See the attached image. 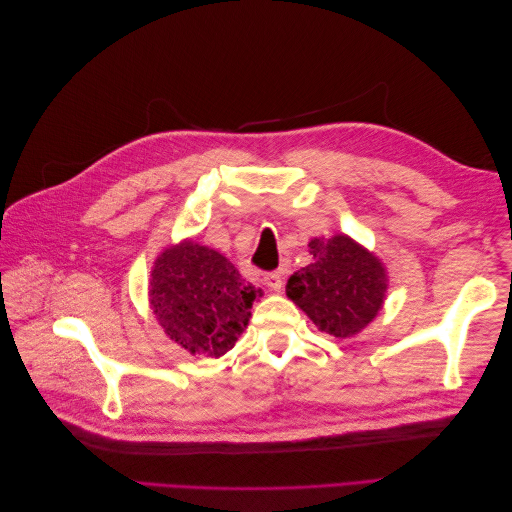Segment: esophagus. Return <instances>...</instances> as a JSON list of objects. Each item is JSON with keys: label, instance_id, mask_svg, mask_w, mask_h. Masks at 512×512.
<instances>
[{"label": "esophagus", "instance_id": "1", "mask_svg": "<svg viewBox=\"0 0 512 512\" xmlns=\"http://www.w3.org/2000/svg\"><path fill=\"white\" fill-rule=\"evenodd\" d=\"M265 284H267V288H269V290H273V292H280V290H282V286H284V275H282V271L269 273V275L265 277Z\"/></svg>", "mask_w": 512, "mask_h": 512}]
</instances>
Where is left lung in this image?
<instances>
[{
	"label": "left lung",
	"mask_w": 512,
	"mask_h": 512,
	"mask_svg": "<svg viewBox=\"0 0 512 512\" xmlns=\"http://www.w3.org/2000/svg\"><path fill=\"white\" fill-rule=\"evenodd\" d=\"M307 247L312 262L290 275L288 299L322 333L339 339L361 333L380 314L389 292L384 262L344 232L314 237Z\"/></svg>",
	"instance_id": "1"
}]
</instances>
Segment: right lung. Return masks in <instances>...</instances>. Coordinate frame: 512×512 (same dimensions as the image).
<instances>
[{
	"instance_id": "add662e5",
	"label": "right lung",
	"mask_w": 512,
	"mask_h": 512,
	"mask_svg": "<svg viewBox=\"0 0 512 512\" xmlns=\"http://www.w3.org/2000/svg\"><path fill=\"white\" fill-rule=\"evenodd\" d=\"M260 290L232 262L194 239L170 243L149 275V305L170 342L192 356L235 348Z\"/></svg>"
}]
</instances>
